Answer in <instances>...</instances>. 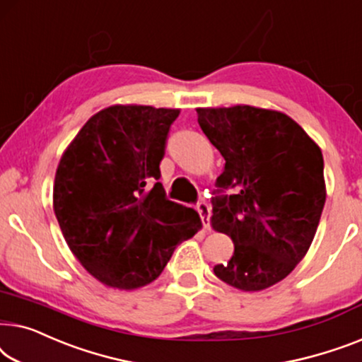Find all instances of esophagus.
I'll return each mask as SVG.
<instances>
[{
	"label": "esophagus",
	"instance_id": "esophagus-1",
	"mask_svg": "<svg viewBox=\"0 0 362 362\" xmlns=\"http://www.w3.org/2000/svg\"><path fill=\"white\" fill-rule=\"evenodd\" d=\"M197 211L200 213L202 223L206 230H210V216H211V208L205 200H200L197 203Z\"/></svg>",
	"mask_w": 362,
	"mask_h": 362
}]
</instances>
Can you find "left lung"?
<instances>
[{"mask_svg": "<svg viewBox=\"0 0 362 362\" xmlns=\"http://www.w3.org/2000/svg\"><path fill=\"white\" fill-rule=\"evenodd\" d=\"M198 124L226 164L213 192L211 226L233 239L215 276L244 292L281 282L317 233L327 188L320 147L281 111L198 108Z\"/></svg>", "mask_w": 362, "mask_h": 362, "instance_id": "1", "label": "left lung"}]
</instances>
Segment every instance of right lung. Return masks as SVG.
Listing matches in <instances>:
<instances>
[{"label": "right lung", "instance_id": "obj_1", "mask_svg": "<svg viewBox=\"0 0 362 362\" xmlns=\"http://www.w3.org/2000/svg\"><path fill=\"white\" fill-rule=\"evenodd\" d=\"M180 110L115 105L91 116L64 152L54 211L70 251L100 282L151 284L175 246L202 228L198 213L167 200L160 160Z\"/></svg>", "mask_w": 362, "mask_h": 362}]
</instances>
